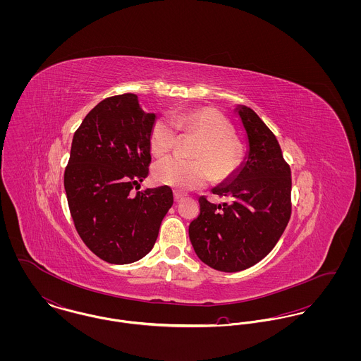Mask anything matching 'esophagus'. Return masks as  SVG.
I'll list each match as a JSON object with an SVG mask.
<instances>
[{
  "label": "esophagus",
  "instance_id": "1",
  "mask_svg": "<svg viewBox=\"0 0 361 361\" xmlns=\"http://www.w3.org/2000/svg\"><path fill=\"white\" fill-rule=\"evenodd\" d=\"M183 197H185V195H183L182 192H178V190L173 192V199H175V202H180Z\"/></svg>",
  "mask_w": 361,
  "mask_h": 361
}]
</instances>
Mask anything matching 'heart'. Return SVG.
<instances>
[{
    "mask_svg": "<svg viewBox=\"0 0 361 361\" xmlns=\"http://www.w3.org/2000/svg\"><path fill=\"white\" fill-rule=\"evenodd\" d=\"M178 130L199 136L190 161L166 157L153 168L155 182L180 190H192L207 185L211 176L216 182L229 180L243 161V147L233 136L232 123L216 109L199 108L188 112L157 118L150 129L149 145L157 157L169 153L176 142Z\"/></svg>",
    "mask_w": 361,
    "mask_h": 361,
    "instance_id": "b5f03b06",
    "label": "heart"
}]
</instances>
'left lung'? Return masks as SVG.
<instances>
[{"label": "left lung", "instance_id": "8db88e82", "mask_svg": "<svg viewBox=\"0 0 361 361\" xmlns=\"http://www.w3.org/2000/svg\"><path fill=\"white\" fill-rule=\"evenodd\" d=\"M249 139V154L229 183L212 189L222 204L199 199L200 214L189 238L208 267L238 272L265 257L282 236L292 214L290 166L275 135L257 114L236 108Z\"/></svg>", "mask_w": 361, "mask_h": 361}]
</instances>
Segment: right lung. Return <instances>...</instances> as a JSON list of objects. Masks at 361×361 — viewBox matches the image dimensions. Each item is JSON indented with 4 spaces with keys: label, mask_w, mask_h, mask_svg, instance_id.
Returning a JSON list of instances; mask_svg holds the SVG:
<instances>
[{
    "label": "right lung",
    "mask_w": 361,
    "mask_h": 361,
    "mask_svg": "<svg viewBox=\"0 0 361 361\" xmlns=\"http://www.w3.org/2000/svg\"><path fill=\"white\" fill-rule=\"evenodd\" d=\"M154 121L125 93L97 104L73 135L63 173L69 211L85 245L111 264L145 257L173 204L168 186L132 193L149 175Z\"/></svg>",
    "instance_id": "add662e5"
}]
</instances>
